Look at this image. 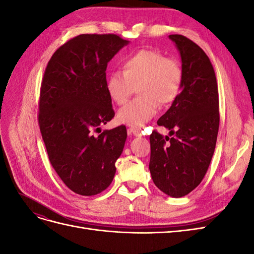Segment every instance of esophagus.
Segmentation results:
<instances>
[{"mask_svg":"<svg viewBox=\"0 0 254 254\" xmlns=\"http://www.w3.org/2000/svg\"><path fill=\"white\" fill-rule=\"evenodd\" d=\"M129 133H132L135 136H142V131L140 129H134V128H130L128 129Z\"/></svg>","mask_w":254,"mask_h":254,"instance_id":"obj_1","label":"esophagus"}]
</instances>
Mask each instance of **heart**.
<instances>
[{"instance_id": "obj_1", "label": "heart", "mask_w": 254, "mask_h": 254, "mask_svg": "<svg viewBox=\"0 0 254 254\" xmlns=\"http://www.w3.org/2000/svg\"><path fill=\"white\" fill-rule=\"evenodd\" d=\"M123 72H112L106 88L111 101L117 105L127 102L136 88V98L118 111L122 124L141 127L158 112L159 105L167 106L178 97L183 80L179 61L166 58L153 50H140L122 60Z\"/></svg>"}]
</instances>
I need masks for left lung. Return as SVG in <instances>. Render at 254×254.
Instances as JSON below:
<instances>
[{
	"label": "left lung",
	"mask_w": 254,
	"mask_h": 254,
	"mask_svg": "<svg viewBox=\"0 0 254 254\" xmlns=\"http://www.w3.org/2000/svg\"><path fill=\"white\" fill-rule=\"evenodd\" d=\"M183 71L181 92L157 124L170 136L152 131L149 171L156 187L179 198L196 189L209 168L219 128L216 76L203 50L182 35H170Z\"/></svg>",
	"instance_id": "8db88e82"
}]
</instances>
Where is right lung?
Masks as SVG:
<instances>
[{"instance_id":"add662e5","label":"right lung","mask_w":254,"mask_h":254,"mask_svg":"<svg viewBox=\"0 0 254 254\" xmlns=\"http://www.w3.org/2000/svg\"><path fill=\"white\" fill-rule=\"evenodd\" d=\"M129 41L118 35H79L53 54L41 83L39 127L50 162L74 193L108 188L127 139L125 126L100 130L114 117L106 88L109 61Z\"/></svg>"}]
</instances>
